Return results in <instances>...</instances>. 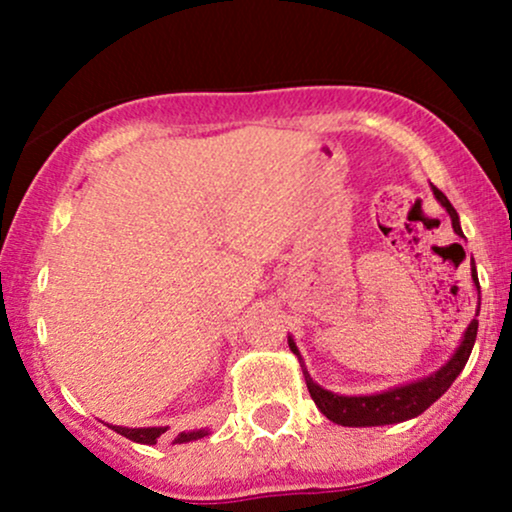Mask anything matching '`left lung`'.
Masks as SVG:
<instances>
[{
    "mask_svg": "<svg viewBox=\"0 0 512 512\" xmlns=\"http://www.w3.org/2000/svg\"><path fill=\"white\" fill-rule=\"evenodd\" d=\"M433 195H436L438 202L443 204L445 211L450 214L452 228H455L457 236H462L460 219H457V211L448 202V197H445L436 185H433ZM472 264H474V260H472ZM472 276H474V284H477V289H479L477 269L474 267H472ZM477 330H479V320L474 317V320L469 322L467 332H464V339H462L460 349L455 351V356H452L450 361L438 370V373H433L431 378L419 380V383L395 387V390L380 392V395L342 397V395H334V392H330V390H322L320 385L313 383V378L308 375V370L303 368L305 383H308V392H310V397H313V402L317 404V409H320L327 419L334 421V424H339V426H385V424H399V421L414 419V416L424 414V411L431 407L438 397H443L445 392H448V387L455 383V378L462 373L469 354H472L474 339H477ZM289 346H291L293 354L301 358L296 344H293V339H289ZM301 366H303V361H301Z\"/></svg>",
    "mask_w": 512,
    "mask_h": 512,
    "instance_id": "left-lung-1",
    "label": "left lung"
}]
</instances>
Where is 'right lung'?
Returning <instances> with one entry per match:
<instances>
[{"label": "right lung", "mask_w": 512, "mask_h": 512, "mask_svg": "<svg viewBox=\"0 0 512 512\" xmlns=\"http://www.w3.org/2000/svg\"><path fill=\"white\" fill-rule=\"evenodd\" d=\"M110 428L120 433V436L134 440V443H144V445H154L156 440L161 438V433L168 431V428H122V426H110ZM202 436H207V433H204V431L180 433L175 443H190V440H197V438H202Z\"/></svg>", "instance_id": "add662e5"}]
</instances>
